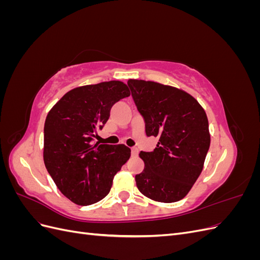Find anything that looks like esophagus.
I'll use <instances>...</instances> for the list:
<instances>
[{"label":"esophagus","instance_id":"34e87169","mask_svg":"<svg viewBox=\"0 0 260 260\" xmlns=\"http://www.w3.org/2000/svg\"><path fill=\"white\" fill-rule=\"evenodd\" d=\"M138 154H139V149H138L137 147H132V148H131V155H132L133 157H137Z\"/></svg>","mask_w":260,"mask_h":260}]
</instances>
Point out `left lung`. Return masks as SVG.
<instances>
[{"label": "left lung", "instance_id": "obj_1", "mask_svg": "<svg viewBox=\"0 0 260 260\" xmlns=\"http://www.w3.org/2000/svg\"><path fill=\"white\" fill-rule=\"evenodd\" d=\"M147 137H158L153 152H141L144 169L136 176L139 191L160 203L182 200L204 167L210 144L207 115L191 94L154 81L129 79Z\"/></svg>", "mask_w": 260, "mask_h": 260}]
</instances>
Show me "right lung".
I'll list each match as a JSON object with an SVG mask.
<instances>
[{"label": "right lung", "mask_w": 260, "mask_h": 260, "mask_svg": "<svg viewBox=\"0 0 260 260\" xmlns=\"http://www.w3.org/2000/svg\"><path fill=\"white\" fill-rule=\"evenodd\" d=\"M130 95L119 80L78 86L68 91L46 116L43 159L58 190L88 206L104 199L113 179L131 155L124 144L93 142L114 104Z\"/></svg>", "instance_id": "1"}]
</instances>
